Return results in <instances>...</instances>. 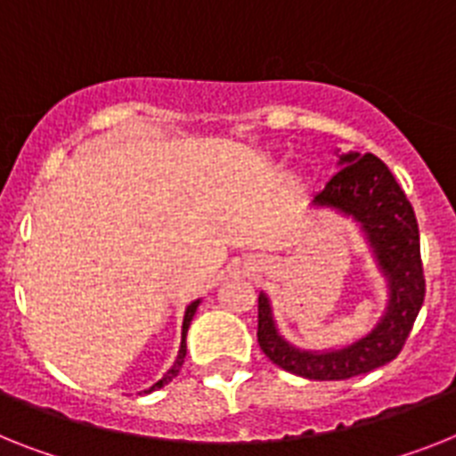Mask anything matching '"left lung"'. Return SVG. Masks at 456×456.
I'll return each instance as SVG.
<instances>
[{"mask_svg": "<svg viewBox=\"0 0 456 456\" xmlns=\"http://www.w3.org/2000/svg\"><path fill=\"white\" fill-rule=\"evenodd\" d=\"M340 164L343 169L331 175L313 204L331 206L362 222L380 269L387 275L389 305L366 338L343 350L315 354L297 350L278 336L269 299L259 294V347L275 366L308 380H347L392 362L403 350L427 292L415 210L387 164L370 152H347L340 157Z\"/></svg>", "mask_w": 456, "mask_h": 456, "instance_id": "1", "label": "left lung"}]
</instances>
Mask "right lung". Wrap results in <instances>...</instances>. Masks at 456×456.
Here are the masks:
<instances>
[{
  "label": "right lung",
  "mask_w": 456,
  "mask_h": 456,
  "mask_svg": "<svg viewBox=\"0 0 456 456\" xmlns=\"http://www.w3.org/2000/svg\"><path fill=\"white\" fill-rule=\"evenodd\" d=\"M197 305H199V301H194V304L187 305L185 320H183V340H181V352H178V359H175V364L171 366L169 370H167V376H164L162 380L155 382V385H152L151 389H145V392H155V389L164 387V385H167V382H171V380H174L175 376H178V370H181L183 362H185V350H187V346H185V336H187V327H190V322H192L194 313H197Z\"/></svg>",
  "instance_id": "obj_1"
}]
</instances>
